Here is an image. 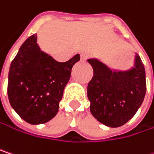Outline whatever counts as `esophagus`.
Masks as SVG:
<instances>
[{"label": "esophagus", "instance_id": "34e87169", "mask_svg": "<svg viewBox=\"0 0 154 154\" xmlns=\"http://www.w3.org/2000/svg\"><path fill=\"white\" fill-rule=\"evenodd\" d=\"M80 55H81V61H83V62L86 61L87 58H88V55H87V54H85V53H81Z\"/></svg>", "mask_w": 154, "mask_h": 154}]
</instances>
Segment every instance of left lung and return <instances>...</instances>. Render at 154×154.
<instances>
[{"label": "left lung", "instance_id": "1", "mask_svg": "<svg viewBox=\"0 0 154 154\" xmlns=\"http://www.w3.org/2000/svg\"><path fill=\"white\" fill-rule=\"evenodd\" d=\"M93 77L87 86L91 115L100 122L116 128L135 116L142 104L146 91V71L137 54L135 65L126 71L111 70L96 59H88Z\"/></svg>", "mask_w": 154, "mask_h": 154}]
</instances>
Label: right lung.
Instances as JSON below:
<instances>
[{
    "mask_svg": "<svg viewBox=\"0 0 154 154\" xmlns=\"http://www.w3.org/2000/svg\"><path fill=\"white\" fill-rule=\"evenodd\" d=\"M76 54L59 63L41 51L37 34L29 37L10 64L8 83L9 103L18 116L31 124H41L57 114L63 90L69 80Z\"/></svg>",
    "mask_w": 154,
    "mask_h": 154,
    "instance_id": "1",
    "label": "right lung"
}]
</instances>
